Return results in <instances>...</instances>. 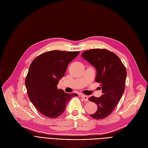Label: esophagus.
<instances>
[{
  "instance_id": "1",
  "label": "esophagus",
  "mask_w": 148,
  "mask_h": 148,
  "mask_svg": "<svg viewBox=\"0 0 148 148\" xmlns=\"http://www.w3.org/2000/svg\"><path fill=\"white\" fill-rule=\"evenodd\" d=\"M81 97L82 98V99H83V101H84L85 102H87L88 101V97L86 95H81Z\"/></svg>"
}]
</instances>
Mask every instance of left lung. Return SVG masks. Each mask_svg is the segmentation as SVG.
<instances>
[{
    "label": "left lung",
    "mask_w": 148,
    "mask_h": 148,
    "mask_svg": "<svg viewBox=\"0 0 148 148\" xmlns=\"http://www.w3.org/2000/svg\"><path fill=\"white\" fill-rule=\"evenodd\" d=\"M82 56L95 68V81L101 84L102 95L89 98L98 106L97 111L90 116L95 119H104L113 111L123 94L126 68L114 53L105 49L85 51Z\"/></svg>",
    "instance_id": "8db88e82"
}]
</instances>
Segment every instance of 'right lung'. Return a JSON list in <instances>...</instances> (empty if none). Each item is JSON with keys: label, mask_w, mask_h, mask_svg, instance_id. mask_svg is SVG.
<instances>
[{"label": "right lung", "mask_w": 148, "mask_h": 148, "mask_svg": "<svg viewBox=\"0 0 148 148\" xmlns=\"http://www.w3.org/2000/svg\"><path fill=\"white\" fill-rule=\"evenodd\" d=\"M79 51L53 50L44 53L32 62L25 80L30 101L42 115L56 118L64 113L77 94H67L57 85L65 75L68 65Z\"/></svg>", "instance_id": "obj_1"}]
</instances>
